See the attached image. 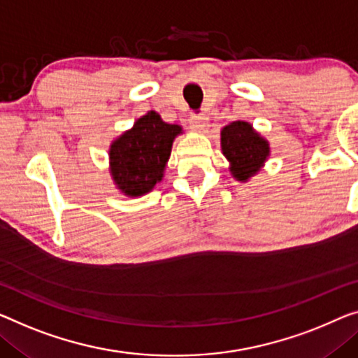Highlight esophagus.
Instances as JSON below:
<instances>
[{
	"label": "esophagus",
	"instance_id": "34e87169",
	"mask_svg": "<svg viewBox=\"0 0 358 358\" xmlns=\"http://www.w3.org/2000/svg\"><path fill=\"white\" fill-rule=\"evenodd\" d=\"M189 125L197 133H206L209 128V119L204 114H193L189 117Z\"/></svg>",
	"mask_w": 358,
	"mask_h": 358
}]
</instances>
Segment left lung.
Wrapping results in <instances>:
<instances>
[{"label": "left lung", "instance_id": "8db88e82", "mask_svg": "<svg viewBox=\"0 0 358 358\" xmlns=\"http://www.w3.org/2000/svg\"><path fill=\"white\" fill-rule=\"evenodd\" d=\"M220 148L230 164L231 177L239 183H248L255 177L271 152L268 140L244 120H234L222 128Z\"/></svg>", "mask_w": 358, "mask_h": 358}]
</instances>
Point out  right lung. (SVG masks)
Masks as SVG:
<instances>
[{
    "label": "right lung",
    "mask_w": 358,
    "mask_h": 358,
    "mask_svg": "<svg viewBox=\"0 0 358 358\" xmlns=\"http://www.w3.org/2000/svg\"><path fill=\"white\" fill-rule=\"evenodd\" d=\"M183 128L167 124L156 110H148L109 146V173L127 197H140L161 183L175 138Z\"/></svg>",
    "instance_id": "1"
}]
</instances>
